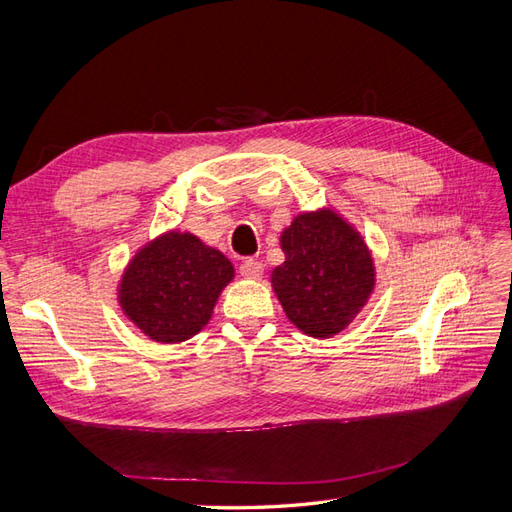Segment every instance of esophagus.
<instances>
[{
	"mask_svg": "<svg viewBox=\"0 0 512 512\" xmlns=\"http://www.w3.org/2000/svg\"><path fill=\"white\" fill-rule=\"evenodd\" d=\"M239 271H241V275L245 277V280H258V277H262V271H265V265H262L260 260L247 258V260L241 262Z\"/></svg>",
	"mask_w": 512,
	"mask_h": 512,
	"instance_id": "esophagus-1",
	"label": "esophagus"
}]
</instances>
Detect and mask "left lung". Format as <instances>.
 Segmentation results:
<instances>
[{"label":"left lung","instance_id":"1","mask_svg":"<svg viewBox=\"0 0 512 512\" xmlns=\"http://www.w3.org/2000/svg\"><path fill=\"white\" fill-rule=\"evenodd\" d=\"M286 260L271 273L288 320L329 339L359 316L376 288V267L361 232L333 209L303 211L280 235Z\"/></svg>","mask_w":512,"mask_h":512}]
</instances>
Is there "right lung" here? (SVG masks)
<instances>
[{"mask_svg":"<svg viewBox=\"0 0 512 512\" xmlns=\"http://www.w3.org/2000/svg\"><path fill=\"white\" fill-rule=\"evenodd\" d=\"M232 280L235 267L220 250L192 232L168 230L132 256L119 280L117 301L153 342L181 344L211 320Z\"/></svg>","mask_w":512,"mask_h":512,"instance_id":"obj_1","label":"right lung"}]
</instances>
